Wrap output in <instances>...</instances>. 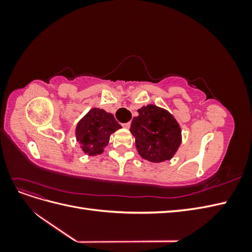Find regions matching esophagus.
Returning a JSON list of instances; mask_svg holds the SVG:
<instances>
[{"label":"esophagus","mask_w":252,"mask_h":252,"mask_svg":"<svg viewBox=\"0 0 252 252\" xmlns=\"http://www.w3.org/2000/svg\"><path fill=\"white\" fill-rule=\"evenodd\" d=\"M130 125H131V124H130V122H127V123H124V124H123V127L128 129L129 127H130Z\"/></svg>","instance_id":"1"}]
</instances>
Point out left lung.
<instances>
[{
    "instance_id": "1",
    "label": "left lung",
    "mask_w": 252,
    "mask_h": 252,
    "mask_svg": "<svg viewBox=\"0 0 252 252\" xmlns=\"http://www.w3.org/2000/svg\"><path fill=\"white\" fill-rule=\"evenodd\" d=\"M131 122L130 132L135 138L139 155L152 163L170 159L182 142V130L172 114L149 104L138 110Z\"/></svg>"
}]
</instances>
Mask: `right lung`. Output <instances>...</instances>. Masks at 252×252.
Returning a JSON list of instances; mask_svg holds the SVG:
<instances>
[{"label": "right lung", "instance_id": "add662e5", "mask_svg": "<svg viewBox=\"0 0 252 252\" xmlns=\"http://www.w3.org/2000/svg\"><path fill=\"white\" fill-rule=\"evenodd\" d=\"M122 126L118 123L111 113L104 109H90L75 128L77 141L82 145L84 154L96 156L104 151L107 146L110 135Z\"/></svg>", "mask_w": 252, "mask_h": 252}]
</instances>
